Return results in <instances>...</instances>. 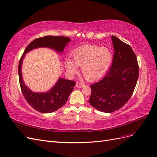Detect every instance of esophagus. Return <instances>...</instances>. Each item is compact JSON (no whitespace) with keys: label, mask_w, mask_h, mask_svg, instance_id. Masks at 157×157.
<instances>
[{"label":"esophagus","mask_w":157,"mask_h":157,"mask_svg":"<svg viewBox=\"0 0 157 157\" xmlns=\"http://www.w3.org/2000/svg\"><path fill=\"white\" fill-rule=\"evenodd\" d=\"M84 86H85V84H82V83H80V82H77V84H76V86H77V88H82Z\"/></svg>","instance_id":"34e87169"}]
</instances>
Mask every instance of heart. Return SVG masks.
Returning <instances> with one entry per match:
<instances>
[{"instance_id":"obj_1","label":"heart","mask_w":157,"mask_h":157,"mask_svg":"<svg viewBox=\"0 0 157 157\" xmlns=\"http://www.w3.org/2000/svg\"><path fill=\"white\" fill-rule=\"evenodd\" d=\"M73 61L65 62V67L71 74L78 72L81 67L82 74L87 80L94 82L103 77L112 63L113 54L107 47L86 44L78 47L72 53Z\"/></svg>"}]
</instances>
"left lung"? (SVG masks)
<instances>
[{
    "label": "left lung",
    "instance_id": "8db88e82",
    "mask_svg": "<svg viewBox=\"0 0 157 157\" xmlns=\"http://www.w3.org/2000/svg\"><path fill=\"white\" fill-rule=\"evenodd\" d=\"M114 52L112 66L101 80L90 85L89 103L104 113H113L129 100L139 77L136 56L130 45L111 36Z\"/></svg>",
    "mask_w": 157,
    "mask_h": 157
}]
</instances>
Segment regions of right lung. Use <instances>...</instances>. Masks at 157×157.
<instances>
[{
  "mask_svg": "<svg viewBox=\"0 0 157 157\" xmlns=\"http://www.w3.org/2000/svg\"><path fill=\"white\" fill-rule=\"evenodd\" d=\"M70 41L71 39L67 36H45L38 38L33 40L27 46L19 62V80L22 94L27 103L36 111L40 113H52L62 107L67 102L76 82L73 80L59 78L58 82L48 92L44 93L33 92L23 82L21 75L23 59L28 52L41 47L54 49L55 51L61 53Z\"/></svg>",
  "mask_w": 157,
  "mask_h": 157,
  "instance_id": "1",
  "label": "right lung"
}]
</instances>
